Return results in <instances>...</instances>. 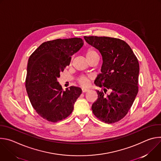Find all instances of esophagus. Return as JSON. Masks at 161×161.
Returning a JSON list of instances; mask_svg holds the SVG:
<instances>
[{"instance_id": "34e87169", "label": "esophagus", "mask_w": 161, "mask_h": 161, "mask_svg": "<svg viewBox=\"0 0 161 161\" xmlns=\"http://www.w3.org/2000/svg\"><path fill=\"white\" fill-rule=\"evenodd\" d=\"M89 90L88 89H85V88H83L82 89V93H85V92H88Z\"/></svg>"}]
</instances>
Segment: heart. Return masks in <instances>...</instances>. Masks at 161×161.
<instances>
[{
  "label": "heart",
  "instance_id": "heart-1",
  "mask_svg": "<svg viewBox=\"0 0 161 161\" xmlns=\"http://www.w3.org/2000/svg\"><path fill=\"white\" fill-rule=\"evenodd\" d=\"M85 55L87 58V60L89 61L92 58H93L96 56H99L97 52L93 48H90L87 49V50L85 52ZM89 80L90 78L88 76H80L77 78L78 83L82 86V87H86L89 85Z\"/></svg>",
  "mask_w": 161,
  "mask_h": 161
}]
</instances>
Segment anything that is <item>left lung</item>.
Returning <instances> with one entry per match:
<instances>
[{"label": "left lung", "instance_id": "obj_1", "mask_svg": "<svg viewBox=\"0 0 161 161\" xmlns=\"http://www.w3.org/2000/svg\"><path fill=\"white\" fill-rule=\"evenodd\" d=\"M103 57V65L95 83L98 98L92 106L94 115L106 124L117 122L127 114L138 92L140 65L129 45L114 37L84 36ZM110 90V94L106 95Z\"/></svg>", "mask_w": 161, "mask_h": 161}]
</instances>
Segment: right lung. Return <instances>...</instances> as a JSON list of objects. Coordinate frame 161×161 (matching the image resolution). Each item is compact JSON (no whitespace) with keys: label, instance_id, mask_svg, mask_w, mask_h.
I'll list each match as a JSON object with an SVG mask.
<instances>
[{"label":"right lung","instance_id":"right-lung-1","mask_svg":"<svg viewBox=\"0 0 161 161\" xmlns=\"http://www.w3.org/2000/svg\"><path fill=\"white\" fill-rule=\"evenodd\" d=\"M83 45L80 37L57 39L42 43L30 56L25 80L27 92L32 107L44 120L57 122L73 112L81 89L71 86L62 91L57 78Z\"/></svg>","mask_w":161,"mask_h":161}]
</instances>
